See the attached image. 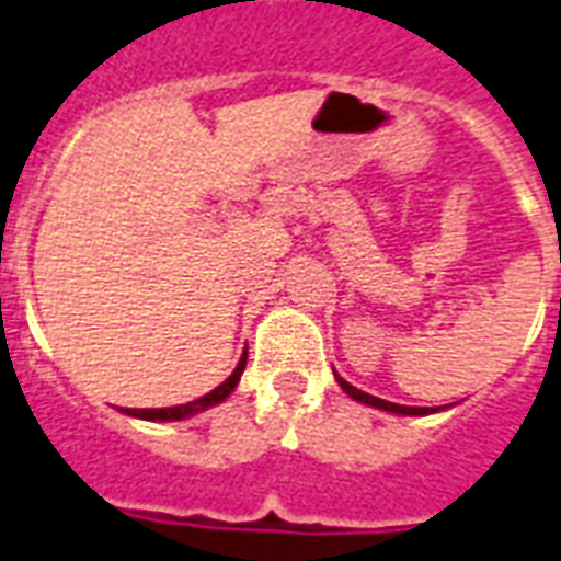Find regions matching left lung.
<instances>
[{
	"instance_id": "obj_1",
	"label": "left lung",
	"mask_w": 561,
	"mask_h": 561,
	"mask_svg": "<svg viewBox=\"0 0 561 561\" xmlns=\"http://www.w3.org/2000/svg\"><path fill=\"white\" fill-rule=\"evenodd\" d=\"M336 381H340V388L345 390L352 400L364 402V405H373V409H381V412H393V414H433V412H438V409H417V405H397V402L378 400V397H373V393H364V390H357L354 385H348V381L340 376H336Z\"/></svg>"
}]
</instances>
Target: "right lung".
<instances>
[{
	"mask_svg": "<svg viewBox=\"0 0 561 561\" xmlns=\"http://www.w3.org/2000/svg\"><path fill=\"white\" fill-rule=\"evenodd\" d=\"M243 369H245V354L240 357V364H237V369H233L231 376L225 378L216 390H209L207 397H201V400L195 402H185V405H173V409H126V414L140 417V421H183V417H192V414L197 412H207V409H213V405H219V402H225L228 397H231L233 388L240 385Z\"/></svg>",
	"mask_w": 561,
	"mask_h": 561,
	"instance_id": "add662e5",
	"label": "right lung"
}]
</instances>
